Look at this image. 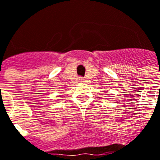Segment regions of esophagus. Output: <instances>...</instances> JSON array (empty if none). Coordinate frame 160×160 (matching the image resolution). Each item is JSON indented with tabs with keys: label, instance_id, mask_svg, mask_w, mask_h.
Masks as SVG:
<instances>
[{
	"label": "esophagus",
	"instance_id": "1",
	"mask_svg": "<svg viewBox=\"0 0 160 160\" xmlns=\"http://www.w3.org/2000/svg\"><path fill=\"white\" fill-rule=\"evenodd\" d=\"M81 80H82V79H81Z\"/></svg>",
	"mask_w": 160,
	"mask_h": 160
}]
</instances>
